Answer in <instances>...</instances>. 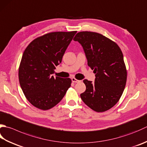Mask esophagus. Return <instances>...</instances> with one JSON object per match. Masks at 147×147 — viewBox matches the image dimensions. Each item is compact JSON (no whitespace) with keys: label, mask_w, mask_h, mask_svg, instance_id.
<instances>
[{"label":"esophagus","mask_w":147,"mask_h":147,"mask_svg":"<svg viewBox=\"0 0 147 147\" xmlns=\"http://www.w3.org/2000/svg\"><path fill=\"white\" fill-rule=\"evenodd\" d=\"M71 80H72V82H73V83H78V82H80V80H76V79L75 78H72Z\"/></svg>","instance_id":"obj_1"}]
</instances>
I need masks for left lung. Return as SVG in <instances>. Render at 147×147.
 Listing matches in <instances>:
<instances>
[{
  "label": "left lung",
  "instance_id": "obj_1",
  "mask_svg": "<svg viewBox=\"0 0 147 147\" xmlns=\"http://www.w3.org/2000/svg\"><path fill=\"white\" fill-rule=\"evenodd\" d=\"M73 40L82 46L88 65L96 74L94 83L83 80L86 90L80 97L95 111L110 110L119 100L127 81L121 50L114 41L93 32H80Z\"/></svg>",
  "mask_w": 147,
  "mask_h": 147
}]
</instances>
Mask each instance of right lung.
Returning a JSON list of instances; mask_svg holds the SVG:
<instances>
[{
  "mask_svg": "<svg viewBox=\"0 0 147 147\" xmlns=\"http://www.w3.org/2000/svg\"><path fill=\"white\" fill-rule=\"evenodd\" d=\"M76 32L45 34L33 40L23 53L18 71L20 87L28 101L40 110L54 107L70 87L69 78H55L52 74Z\"/></svg>",
  "mask_w": 147,
  "mask_h": 147,
  "instance_id": "add662e5",
  "label": "right lung"
}]
</instances>
